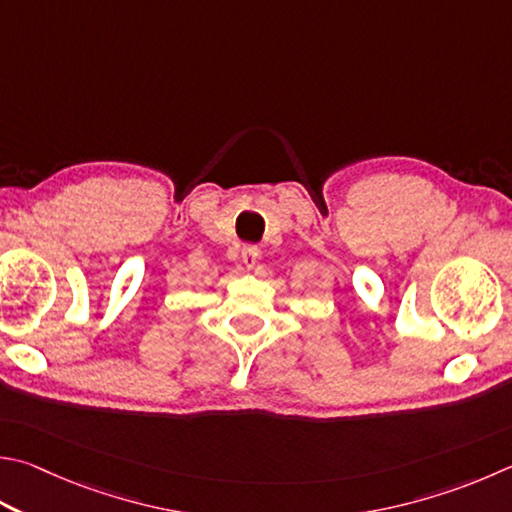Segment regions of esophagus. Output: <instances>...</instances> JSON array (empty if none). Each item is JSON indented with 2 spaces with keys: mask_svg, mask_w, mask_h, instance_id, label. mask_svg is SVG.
Listing matches in <instances>:
<instances>
[{
  "mask_svg": "<svg viewBox=\"0 0 512 512\" xmlns=\"http://www.w3.org/2000/svg\"><path fill=\"white\" fill-rule=\"evenodd\" d=\"M257 259H259V250L255 246H244V250H241V262H244L248 271L250 268H255Z\"/></svg>",
  "mask_w": 512,
  "mask_h": 512,
  "instance_id": "esophagus-1",
  "label": "esophagus"
}]
</instances>
